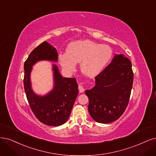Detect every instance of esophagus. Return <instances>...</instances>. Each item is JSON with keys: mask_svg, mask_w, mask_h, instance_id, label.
<instances>
[{"mask_svg": "<svg viewBox=\"0 0 156 156\" xmlns=\"http://www.w3.org/2000/svg\"><path fill=\"white\" fill-rule=\"evenodd\" d=\"M78 89H79V92L80 93H83L85 90V89L83 87V86L82 84H80L78 86Z\"/></svg>", "mask_w": 156, "mask_h": 156, "instance_id": "obj_1", "label": "esophagus"}]
</instances>
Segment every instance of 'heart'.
Instances as JSON below:
<instances>
[{
    "label": "heart",
    "mask_w": 156,
    "mask_h": 156,
    "mask_svg": "<svg viewBox=\"0 0 156 156\" xmlns=\"http://www.w3.org/2000/svg\"><path fill=\"white\" fill-rule=\"evenodd\" d=\"M112 51L106 45H101L90 40H80L69 45L67 53L60 55L63 67L74 70L76 63H81L82 73L89 77L98 74L110 61Z\"/></svg>",
    "instance_id": "b5f03b06"
}]
</instances>
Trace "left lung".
<instances>
[{
  "instance_id": "obj_1",
  "label": "left lung",
  "mask_w": 156,
  "mask_h": 156,
  "mask_svg": "<svg viewBox=\"0 0 156 156\" xmlns=\"http://www.w3.org/2000/svg\"><path fill=\"white\" fill-rule=\"evenodd\" d=\"M133 79L130 60L116 55L95 77L94 87L85 92L89 100V114L94 121L108 123L119 118L129 104Z\"/></svg>"
}]
</instances>
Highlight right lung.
I'll list each match as a JSON object with an SVG mask.
<instances>
[{
	"label": "right lung",
	"mask_w": 156,
	"mask_h": 156,
	"mask_svg": "<svg viewBox=\"0 0 156 156\" xmlns=\"http://www.w3.org/2000/svg\"><path fill=\"white\" fill-rule=\"evenodd\" d=\"M58 60L56 49L45 41L34 48L24 62V85L29 105L34 116L42 123L60 126L68 119L78 94L75 78H63L57 66H53L55 87L45 96L34 94L31 88V67L39 60Z\"/></svg>",
	"instance_id": "right-lung-1"
}]
</instances>
